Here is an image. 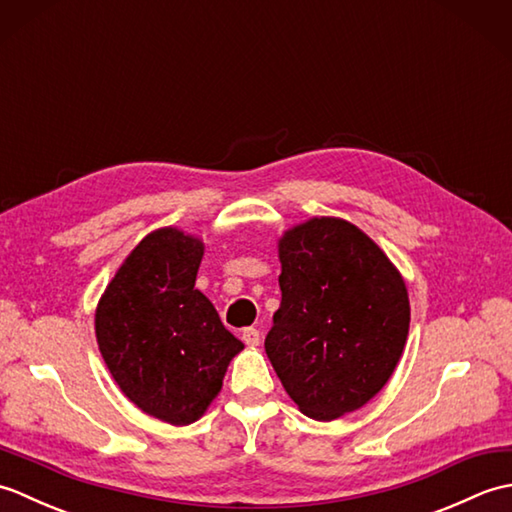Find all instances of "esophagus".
I'll return each instance as SVG.
<instances>
[{"instance_id": "34e87169", "label": "esophagus", "mask_w": 512, "mask_h": 512, "mask_svg": "<svg viewBox=\"0 0 512 512\" xmlns=\"http://www.w3.org/2000/svg\"><path fill=\"white\" fill-rule=\"evenodd\" d=\"M242 341L248 345V347H257L259 341H262V334H259L257 328H246L242 332Z\"/></svg>"}]
</instances>
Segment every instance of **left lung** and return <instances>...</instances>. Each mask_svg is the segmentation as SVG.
I'll list each match as a JSON object with an SVG mask.
<instances>
[{"instance_id": "8db88e82", "label": "left lung", "mask_w": 512, "mask_h": 512, "mask_svg": "<svg viewBox=\"0 0 512 512\" xmlns=\"http://www.w3.org/2000/svg\"><path fill=\"white\" fill-rule=\"evenodd\" d=\"M281 306L266 354L301 413L336 420L394 374L409 334V292L372 237L341 217H310L277 239Z\"/></svg>"}]
</instances>
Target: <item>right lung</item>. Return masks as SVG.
Masks as SVG:
<instances>
[{
  "label": "right lung",
  "mask_w": 512,
  "mask_h": 512,
  "mask_svg": "<svg viewBox=\"0 0 512 512\" xmlns=\"http://www.w3.org/2000/svg\"><path fill=\"white\" fill-rule=\"evenodd\" d=\"M204 242L162 226L125 257L94 312L96 343L116 385L147 416L200 420L244 343L195 290Z\"/></svg>",
  "instance_id": "1"
}]
</instances>
